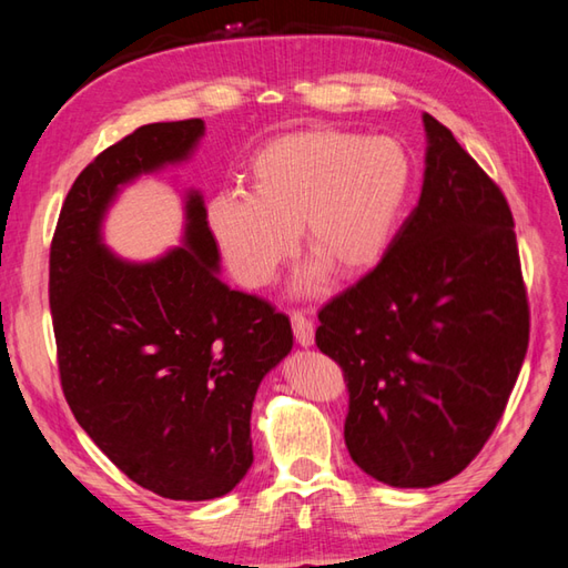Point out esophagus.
I'll list each match as a JSON object with an SVG mask.
<instances>
[{
  "label": "esophagus",
  "instance_id": "obj_1",
  "mask_svg": "<svg viewBox=\"0 0 568 568\" xmlns=\"http://www.w3.org/2000/svg\"><path fill=\"white\" fill-rule=\"evenodd\" d=\"M293 332H295V342L300 346H312L315 344V324H312V320H307L303 312H293Z\"/></svg>",
  "mask_w": 568,
  "mask_h": 568
}]
</instances>
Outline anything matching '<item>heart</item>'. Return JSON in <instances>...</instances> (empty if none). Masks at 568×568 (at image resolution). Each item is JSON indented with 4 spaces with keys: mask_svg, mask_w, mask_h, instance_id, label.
<instances>
[{
    "mask_svg": "<svg viewBox=\"0 0 568 568\" xmlns=\"http://www.w3.org/2000/svg\"><path fill=\"white\" fill-rule=\"evenodd\" d=\"M251 192L229 187L207 202V226L236 281L261 287L293 256L300 239L310 265L300 291L324 271L358 277L388 248L403 212L413 163L388 136L342 129L295 131L253 155Z\"/></svg>",
    "mask_w": 568,
    "mask_h": 568,
    "instance_id": "1",
    "label": "heart"
}]
</instances>
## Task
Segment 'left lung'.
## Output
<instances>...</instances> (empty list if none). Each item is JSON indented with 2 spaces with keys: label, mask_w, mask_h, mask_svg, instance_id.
I'll return each instance as SVG.
<instances>
[{
  "label": "left lung",
  "mask_w": 568,
  "mask_h": 568,
  "mask_svg": "<svg viewBox=\"0 0 568 568\" xmlns=\"http://www.w3.org/2000/svg\"><path fill=\"white\" fill-rule=\"evenodd\" d=\"M422 122L417 207L376 268L320 310L315 334L344 371L348 454L395 488L439 486L474 462L529 342L508 200L449 129Z\"/></svg>",
  "instance_id": "8db88e82"
}]
</instances>
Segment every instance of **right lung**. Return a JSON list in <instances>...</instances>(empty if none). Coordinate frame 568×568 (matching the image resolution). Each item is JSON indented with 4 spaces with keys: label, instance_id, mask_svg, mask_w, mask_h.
<instances>
[{
    "label": "right lung",
    "instance_id": "right-lung-1",
    "mask_svg": "<svg viewBox=\"0 0 568 568\" xmlns=\"http://www.w3.org/2000/svg\"><path fill=\"white\" fill-rule=\"evenodd\" d=\"M202 136V119L146 124L84 168L58 216L48 283L72 415L119 470L171 500L220 498L246 476L253 397L293 348L283 312L222 283L197 190L180 246L141 263L104 246L122 187L185 163Z\"/></svg>",
    "mask_w": 568,
    "mask_h": 568
}]
</instances>
